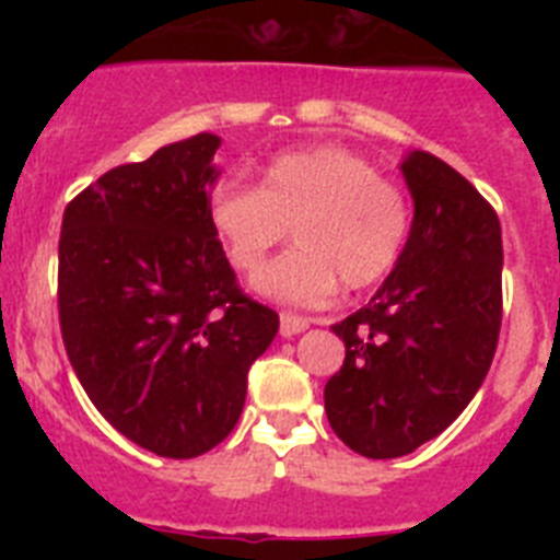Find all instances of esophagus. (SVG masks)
<instances>
[{"instance_id": "esophagus-1", "label": "esophagus", "mask_w": 560, "mask_h": 560, "mask_svg": "<svg viewBox=\"0 0 560 560\" xmlns=\"http://www.w3.org/2000/svg\"><path fill=\"white\" fill-rule=\"evenodd\" d=\"M311 325V319L305 316H296V314H280V334L283 336H296L303 334L305 328Z\"/></svg>"}]
</instances>
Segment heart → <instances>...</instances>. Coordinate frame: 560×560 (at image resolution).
<instances>
[{"label":"heart","mask_w":560,"mask_h":560,"mask_svg":"<svg viewBox=\"0 0 560 560\" xmlns=\"http://www.w3.org/2000/svg\"><path fill=\"white\" fill-rule=\"evenodd\" d=\"M407 192L364 156L339 145L280 153L260 187L219 185L210 226L244 275L291 235L296 249L255 277V289L294 305H319L336 289H368L398 264L409 237Z\"/></svg>","instance_id":"heart-1"}]
</instances>
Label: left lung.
Segmentation results:
<instances>
[{"mask_svg":"<svg viewBox=\"0 0 560 560\" xmlns=\"http://www.w3.org/2000/svg\"><path fill=\"white\" fill-rule=\"evenodd\" d=\"M415 221L398 266L364 308L325 384L330 429L361 457L438 438L482 387L502 328V226L471 182L429 151L404 162Z\"/></svg>","mask_w":560,"mask_h":560,"instance_id":"1","label":"left lung"}]
</instances>
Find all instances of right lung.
<instances>
[{
  "instance_id": "obj_1",
  "label": "right lung",
  "mask_w": 560,
  "mask_h": 560,
  "mask_svg": "<svg viewBox=\"0 0 560 560\" xmlns=\"http://www.w3.org/2000/svg\"><path fill=\"white\" fill-rule=\"evenodd\" d=\"M221 140L196 133L117 165L63 210L58 323L97 412L171 459L235 429L252 361L280 316L237 285L210 226Z\"/></svg>"
}]
</instances>
